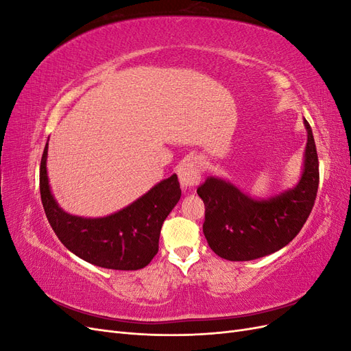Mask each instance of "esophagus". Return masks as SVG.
I'll return each mask as SVG.
<instances>
[{"label":"esophagus","instance_id":"1","mask_svg":"<svg viewBox=\"0 0 351 351\" xmlns=\"http://www.w3.org/2000/svg\"><path fill=\"white\" fill-rule=\"evenodd\" d=\"M202 161L199 158H189L178 168V182L182 184L184 192L192 190L200 182Z\"/></svg>","mask_w":351,"mask_h":351}]
</instances>
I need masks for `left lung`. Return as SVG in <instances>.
Masks as SVG:
<instances>
[{
	"label": "left lung",
	"mask_w": 351,
	"mask_h": 351,
	"mask_svg": "<svg viewBox=\"0 0 351 351\" xmlns=\"http://www.w3.org/2000/svg\"><path fill=\"white\" fill-rule=\"evenodd\" d=\"M299 182L267 199L252 197L221 177L197 189L205 204L204 234L209 247L227 261H253L287 246L302 230L319 186V162L309 123Z\"/></svg>",
	"instance_id": "8db88e82"
}]
</instances>
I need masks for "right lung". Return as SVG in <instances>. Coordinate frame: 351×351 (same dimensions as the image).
Here are the masks:
<instances>
[{"label":"right lung","mask_w":351,"mask_h":351,"mask_svg":"<svg viewBox=\"0 0 351 351\" xmlns=\"http://www.w3.org/2000/svg\"><path fill=\"white\" fill-rule=\"evenodd\" d=\"M48 142L40 159V199L49 226L64 246L92 265L117 271L145 268L158 253L161 227L182 196L177 174L114 214L86 218L71 215L56 200L49 186Z\"/></svg>","instance_id":"right-lung-1"}]
</instances>
